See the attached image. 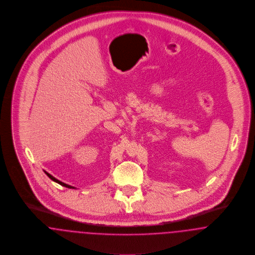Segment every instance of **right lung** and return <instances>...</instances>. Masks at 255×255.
<instances>
[{
    "label": "right lung",
    "instance_id": "add662e5",
    "mask_svg": "<svg viewBox=\"0 0 255 255\" xmlns=\"http://www.w3.org/2000/svg\"><path fill=\"white\" fill-rule=\"evenodd\" d=\"M44 172H45V171H44ZM45 174H47V175H48V176H49V177H50V178H51V179H52V180H54V182H56V183H58V184H60V185H62V186H64V187L73 188V189H74V188H75V187H73V186H71V185H68V184H66V183H63V182H61V181H60V180H58V179H56V178H55V177H54V176H53V175H52V174H49V173H47V172H45Z\"/></svg>",
    "mask_w": 255,
    "mask_h": 255
}]
</instances>
